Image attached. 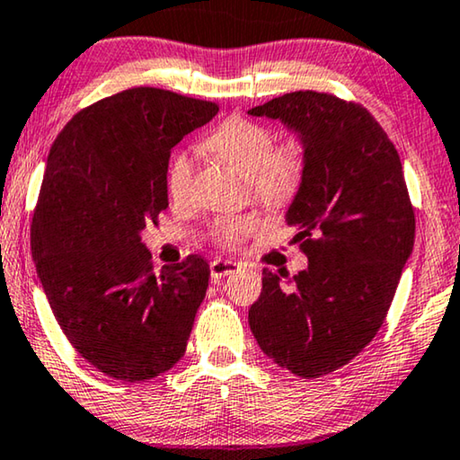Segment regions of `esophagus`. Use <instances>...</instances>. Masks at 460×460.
Segmentation results:
<instances>
[{"label": "esophagus", "mask_w": 460, "mask_h": 460, "mask_svg": "<svg viewBox=\"0 0 460 460\" xmlns=\"http://www.w3.org/2000/svg\"><path fill=\"white\" fill-rule=\"evenodd\" d=\"M237 269H239V262H233V261H221V258H217V261L210 262V275L215 281L235 273Z\"/></svg>", "instance_id": "esophagus-1"}]
</instances>
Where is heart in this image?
Listing matches in <instances>:
<instances>
[{"mask_svg":"<svg viewBox=\"0 0 460 460\" xmlns=\"http://www.w3.org/2000/svg\"><path fill=\"white\" fill-rule=\"evenodd\" d=\"M202 147L221 163L248 179L252 193L267 204H283L294 196L306 172V147L300 139L275 146V135L261 122L233 116L204 139ZM193 158L177 154L168 171V193L174 202H185L191 193ZM261 225L254 212L221 217L212 223V237L221 245H237Z\"/></svg>","mask_w":460,"mask_h":460,"instance_id":"heart-1","label":"heart"}]
</instances>
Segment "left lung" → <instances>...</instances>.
Masks as SVG:
<instances>
[{"label":"left lung","mask_w":460,"mask_h":460,"mask_svg":"<svg viewBox=\"0 0 460 460\" xmlns=\"http://www.w3.org/2000/svg\"><path fill=\"white\" fill-rule=\"evenodd\" d=\"M306 147L286 223L308 267L262 270L248 321L261 350L300 377L344 367L375 338L415 243V210L396 147L360 103L294 92L248 110Z\"/></svg>","instance_id":"obj_1"}]
</instances>
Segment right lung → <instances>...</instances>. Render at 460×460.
Listing matches in <instances>:
<instances>
[{
    "label": "right lung",
    "mask_w": 460,
    "mask_h": 460,
    "mask_svg": "<svg viewBox=\"0 0 460 460\" xmlns=\"http://www.w3.org/2000/svg\"><path fill=\"white\" fill-rule=\"evenodd\" d=\"M217 112L135 87L81 110L51 146L31 252L58 325L108 377L152 379L185 354L208 262L191 254L156 273L141 231L168 208L171 150Z\"/></svg>",
    "instance_id": "add662e5"
}]
</instances>
